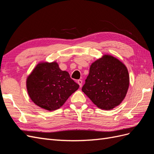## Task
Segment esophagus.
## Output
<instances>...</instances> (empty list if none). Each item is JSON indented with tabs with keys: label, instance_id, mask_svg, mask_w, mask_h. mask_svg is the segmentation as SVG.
I'll return each mask as SVG.
<instances>
[{
	"label": "esophagus",
	"instance_id": "esophagus-1",
	"mask_svg": "<svg viewBox=\"0 0 154 154\" xmlns=\"http://www.w3.org/2000/svg\"><path fill=\"white\" fill-rule=\"evenodd\" d=\"M77 83H78L79 85H80V87H82V83H83V82H82V80H78L77 81Z\"/></svg>",
	"mask_w": 154,
	"mask_h": 154
}]
</instances>
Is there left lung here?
Wrapping results in <instances>:
<instances>
[{"mask_svg":"<svg viewBox=\"0 0 154 154\" xmlns=\"http://www.w3.org/2000/svg\"><path fill=\"white\" fill-rule=\"evenodd\" d=\"M129 86L125 65L110 55H104L91 66L82 90L98 108L110 110L124 100Z\"/></svg>","mask_w":154,"mask_h":154,"instance_id":"1","label":"left lung"}]
</instances>
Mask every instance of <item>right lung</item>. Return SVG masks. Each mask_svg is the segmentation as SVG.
<instances>
[{
	"mask_svg": "<svg viewBox=\"0 0 154 154\" xmlns=\"http://www.w3.org/2000/svg\"><path fill=\"white\" fill-rule=\"evenodd\" d=\"M27 90L31 100L49 111L61 107L79 88L67 71L57 62L38 63L27 77Z\"/></svg>",
	"mask_w": 154,
	"mask_h": 154,
	"instance_id": "right-lung-1",
	"label": "right lung"
}]
</instances>
